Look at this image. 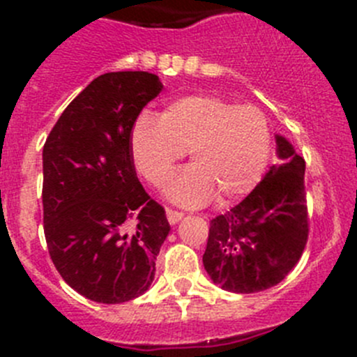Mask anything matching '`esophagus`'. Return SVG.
Instances as JSON below:
<instances>
[{"label": "esophagus", "instance_id": "esophagus-1", "mask_svg": "<svg viewBox=\"0 0 357 357\" xmlns=\"http://www.w3.org/2000/svg\"><path fill=\"white\" fill-rule=\"evenodd\" d=\"M165 215H167V221L171 222V225H176V222H179L183 219V212L179 211H174V208H165Z\"/></svg>", "mask_w": 357, "mask_h": 357}]
</instances>
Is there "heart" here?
I'll use <instances>...</instances> for the list:
<instances>
[{
  "label": "heart",
  "mask_w": 357,
  "mask_h": 357,
  "mask_svg": "<svg viewBox=\"0 0 357 357\" xmlns=\"http://www.w3.org/2000/svg\"><path fill=\"white\" fill-rule=\"evenodd\" d=\"M129 149L139 174L155 186L188 152L192 165L169 181L165 193L176 204L195 207L214 195L219 204L248 195L268 167L273 136L257 107L188 95L169 102L157 117L138 115Z\"/></svg>",
  "instance_id": "b5f03b06"
}]
</instances>
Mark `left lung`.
Returning a JSON list of instances; mask_svg holds the SVG:
<instances>
[{"mask_svg": "<svg viewBox=\"0 0 357 357\" xmlns=\"http://www.w3.org/2000/svg\"><path fill=\"white\" fill-rule=\"evenodd\" d=\"M276 153L282 162L238 205L211 221L202 261L222 290L254 294L278 285L307 243L305 162L280 135Z\"/></svg>", "mask_w": 357, "mask_h": 357, "instance_id": "obj_1", "label": "left lung"}]
</instances>
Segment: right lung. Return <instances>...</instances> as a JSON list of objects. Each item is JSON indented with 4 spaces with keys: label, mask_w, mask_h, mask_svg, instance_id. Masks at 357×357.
<instances>
[{
    "label": "right lung",
    "mask_w": 357,
    "mask_h": 357,
    "mask_svg": "<svg viewBox=\"0 0 357 357\" xmlns=\"http://www.w3.org/2000/svg\"><path fill=\"white\" fill-rule=\"evenodd\" d=\"M162 88L150 72L98 75L68 103L46 138V245L67 285L89 301H132L155 276L157 254L171 226L136 176L129 135Z\"/></svg>",
    "instance_id": "obj_1"
}]
</instances>
